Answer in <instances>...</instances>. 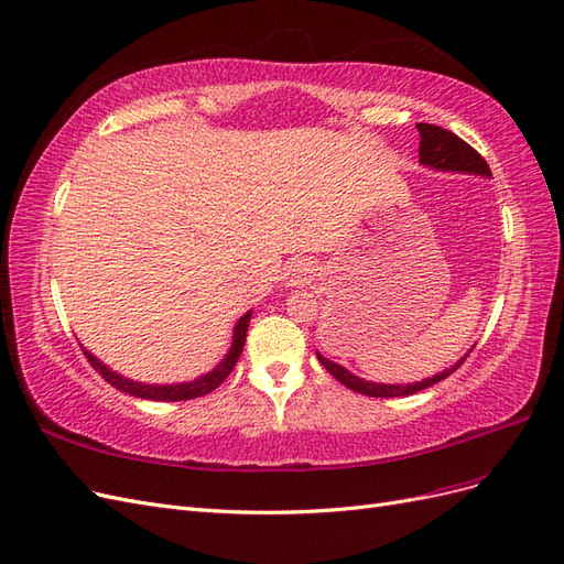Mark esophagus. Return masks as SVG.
I'll return each mask as SVG.
<instances>
[{"instance_id": "1", "label": "esophagus", "mask_w": 564, "mask_h": 564, "mask_svg": "<svg viewBox=\"0 0 564 564\" xmlns=\"http://www.w3.org/2000/svg\"><path fill=\"white\" fill-rule=\"evenodd\" d=\"M315 278V270L311 263H303V261H296L289 265L286 275H284V282L289 286H301V284H308L311 280Z\"/></svg>"}]
</instances>
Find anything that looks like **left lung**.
<instances>
[{
	"label": "left lung",
	"instance_id": "left-lung-1",
	"mask_svg": "<svg viewBox=\"0 0 564 564\" xmlns=\"http://www.w3.org/2000/svg\"><path fill=\"white\" fill-rule=\"evenodd\" d=\"M419 133H421V143H419V158L421 164L433 166V169H442V172H460V174H480V176H491L489 164L485 162V158L477 152L475 148H470L466 141H460L456 133L435 127V124H416ZM473 352V348L468 350ZM468 352L460 357V360L452 367L445 369L442 373H435L433 379H425L419 383H406V386H392V383H371V381H362L357 379L355 373H350L348 369H344L340 365L327 360L317 352V360L322 362V367L327 369L336 381H340L344 386H348L355 392H362V395L369 398H402V395H414V392L431 388L433 383L447 379L452 371H456L460 365L466 362Z\"/></svg>",
	"mask_w": 564,
	"mask_h": 564
}]
</instances>
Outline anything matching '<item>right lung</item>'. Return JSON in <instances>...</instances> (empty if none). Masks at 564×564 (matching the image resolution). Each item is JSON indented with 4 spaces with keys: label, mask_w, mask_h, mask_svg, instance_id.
Listing matches in <instances>:
<instances>
[{
    "label": "right lung",
    "mask_w": 564,
    "mask_h": 564,
    "mask_svg": "<svg viewBox=\"0 0 564 564\" xmlns=\"http://www.w3.org/2000/svg\"><path fill=\"white\" fill-rule=\"evenodd\" d=\"M249 319H251V311L240 317V322L235 324V334H232V346L228 350V355L224 357V362H220L214 371L204 373V377H199L197 381H191V383H176V386H145V383H135V381H129L124 377H119L117 371H110L104 362H98L96 357L91 352L84 350V355H87L89 365L104 377L110 386H115L117 390L122 392H129V395L133 398H143V400H160V402H178V400H193V398H202L207 395V392L216 390L220 383H224L228 379V373L232 371V367L237 365V360H240L242 355V348H245V340H247V329H249Z\"/></svg>",
    "instance_id": "1"
}]
</instances>
